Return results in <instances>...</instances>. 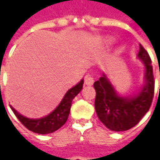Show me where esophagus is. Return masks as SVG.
<instances>
[{
    "label": "esophagus",
    "instance_id": "1",
    "mask_svg": "<svg viewBox=\"0 0 160 160\" xmlns=\"http://www.w3.org/2000/svg\"><path fill=\"white\" fill-rule=\"evenodd\" d=\"M93 82H94V79H93L92 76L90 75V74H87L84 77V83L86 85H92L93 83Z\"/></svg>",
    "mask_w": 160,
    "mask_h": 160
}]
</instances>
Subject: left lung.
<instances>
[{
    "label": "left lung",
    "instance_id": "8db88e82",
    "mask_svg": "<svg viewBox=\"0 0 160 160\" xmlns=\"http://www.w3.org/2000/svg\"><path fill=\"white\" fill-rule=\"evenodd\" d=\"M138 57L145 65L146 83L138 94L132 99L118 95L104 75L93 83L96 91V113L102 123L111 131L120 132L131 129L151 108L155 87L153 68L150 55L141 43Z\"/></svg>",
    "mask_w": 160,
    "mask_h": 160
}]
</instances>
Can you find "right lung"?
<instances>
[{"mask_svg": "<svg viewBox=\"0 0 160 160\" xmlns=\"http://www.w3.org/2000/svg\"><path fill=\"white\" fill-rule=\"evenodd\" d=\"M83 80H82L80 83H77L76 86L68 90V92L65 94L61 102L59 103V105L56 108V109L50 115H48L42 118L30 119L26 117H23L21 114L16 111L12 107L10 108L15 114L16 117L18 118V119L19 120L22 125L26 126L28 130L36 132V133H40V134L51 133V132L57 131L67 122L68 118L69 116V112H70L72 101L81 92V90L83 88Z\"/></svg>", "mask_w": 160, "mask_h": 160, "instance_id": "right-lung-1", "label": "right lung"}]
</instances>
